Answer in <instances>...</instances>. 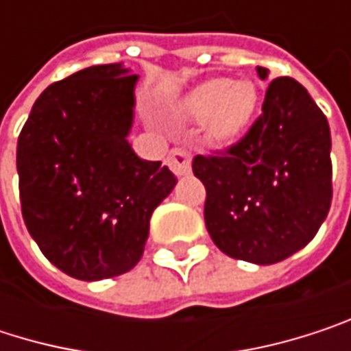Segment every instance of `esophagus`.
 I'll list each match as a JSON object with an SVG mask.
<instances>
[{
    "mask_svg": "<svg viewBox=\"0 0 351 351\" xmlns=\"http://www.w3.org/2000/svg\"><path fill=\"white\" fill-rule=\"evenodd\" d=\"M169 167L176 176H186L191 173V154L176 148L169 154Z\"/></svg>",
    "mask_w": 351,
    "mask_h": 351,
    "instance_id": "1",
    "label": "esophagus"
}]
</instances>
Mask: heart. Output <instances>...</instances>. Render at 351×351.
<instances>
[{
    "mask_svg": "<svg viewBox=\"0 0 351 351\" xmlns=\"http://www.w3.org/2000/svg\"><path fill=\"white\" fill-rule=\"evenodd\" d=\"M256 104L258 93L250 81L209 79L182 99L180 109L191 119H207V130L213 138L228 140L250 123Z\"/></svg>",
    "mask_w": 351,
    "mask_h": 351,
    "instance_id": "1",
    "label": "heart"
}]
</instances>
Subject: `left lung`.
I'll return each instance as SVG.
<instances>
[{
  "instance_id": "left-lung-1",
  "label": "left lung",
  "mask_w": 351,
  "mask_h": 351,
  "mask_svg": "<svg viewBox=\"0 0 351 351\" xmlns=\"http://www.w3.org/2000/svg\"><path fill=\"white\" fill-rule=\"evenodd\" d=\"M262 81L268 69L256 66ZM331 134L323 111L291 77L268 85L262 115L217 156H195L205 226L223 254L276 264L315 238L331 205Z\"/></svg>"
}]
</instances>
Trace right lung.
I'll return each instance as SVG.
<instances>
[{"label":"right lung","instance_id":"right-lung-1","mask_svg":"<svg viewBox=\"0 0 351 351\" xmlns=\"http://www.w3.org/2000/svg\"><path fill=\"white\" fill-rule=\"evenodd\" d=\"M138 79L113 62L52 83L18 138L26 228L42 254L79 280L132 270L154 209L176 184L169 167L140 158L128 142Z\"/></svg>","mask_w":351,"mask_h":351}]
</instances>
